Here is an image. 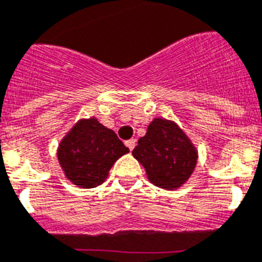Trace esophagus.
Returning <instances> with one entry per match:
<instances>
[{
	"instance_id": "34e87169",
	"label": "esophagus",
	"mask_w": 262,
	"mask_h": 262,
	"mask_svg": "<svg viewBox=\"0 0 262 262\" xmlns=\"http://www.w3.org/2000/svg\"><path fill=\"white\" fill-rule=\"evenodd\" d=\"M125 145L129 147V150H133L134 147H136V140L134 138H132V140H128V141H125Z\"/></svg>"
}]
</instances>
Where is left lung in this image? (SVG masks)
Here are the masks:
<instances>
[{
    "instance_id": "left-lung-1",
    "label": "left lung",
    "mask_w": 262,
    "mask_h": 262,
    "mask_svg": "<svg viewBox=\"0 0 262 262\" xmlns=\"http://www.w3.org/2000/svg\"><path fill=\"white\" fill-rule=\"evenodd\" d=\"M132 154L145 167L149 181L167 190L190 178L198 158L196 149L178 125L163 118H154Z\"/></svg>"
}]
</instances>
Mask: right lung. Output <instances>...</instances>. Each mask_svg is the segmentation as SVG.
Listing matches in <instances>:
<instances>
[{
	"label": "right lung",
	"mask_w": 262,
	"mask_h": 262,
	"mask_svg": "<svg viewBox=\"0 0 262 262\" xmlns=\"http://www.w3.org/2000/svg\"><path fill=\"white\" fill-rule=\"evenodd\" d=\"M129 149L116 133L96 118L80 120L62 140L58 159L66 177L81 188H92L105 181L108 171Z\"/></svg>",
	"instance_id": "right-lung-1"
}]
</instances>
